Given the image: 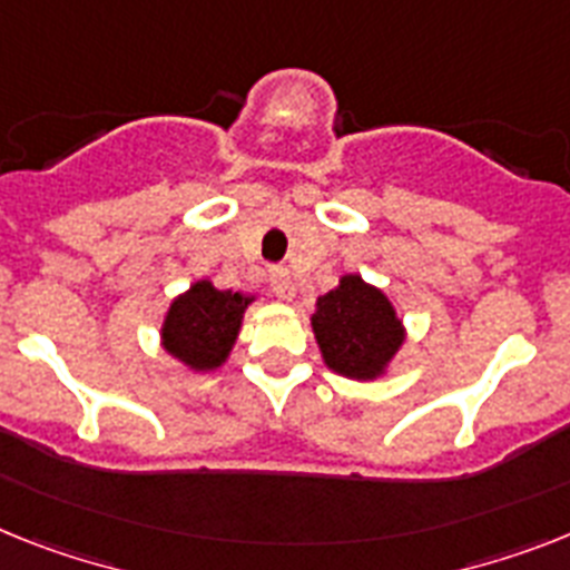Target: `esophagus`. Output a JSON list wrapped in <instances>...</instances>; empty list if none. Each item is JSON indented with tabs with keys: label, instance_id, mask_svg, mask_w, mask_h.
I'll list each match as a JSON object with an SVG mask.
<instances>
[{
	"label": "esophagus",
	"instance_id": "1",
	"mask_svg": "<svg viewBox=\"0 0 570 570\" xmlns=\"http://www.w3.org/2000/svg\"><path fill=\"white\" fill-rule=\"evenodd\" d=\"M269 284H272V293H275L277 298L289 301L295 295L293 275H289V269H284V266H275V269L269 272Z\"/></svg>",
	"mask_w": 570,
	"mask_h": 570
}]
</instances>
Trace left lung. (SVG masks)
<instances>
[{
    "mask_svg": "<svg viewBox=\"0 0 570 570\" xmlns=\"http://www.w3.org/2000/svg\"><path fill=\"white\" fill-rule=\"evenodd\" d=\"M315 342L324 365L351 380H376L405 342V327L382 289L358 275H344L336 289L318 295Z\"/></svg>",
    "mask_w": 570,
    "mask_h": 570,
    "instance_id": "obj_1",
    "label": "left lung"
}]
</instances>
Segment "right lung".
I'll return each instance as SVG.
<instances>
[{
  "label": "right lung",
  "instance_id": "add662e5",
  "mask_svg": "<svg viewBox=\"0 0 570 570\" xmlns=\"http://www.w3.org/2000/svg\"><path fill=\"white\" fill-rule=\"evenodd\" d=\"M252 301V295L217 289L212 281H196L167 309L161 324L165 351L190 371H214L232 353Z\"/></svg>",
  "mask_w": 570,
  "mask_h": 570
}]
</instances>
